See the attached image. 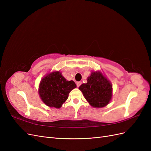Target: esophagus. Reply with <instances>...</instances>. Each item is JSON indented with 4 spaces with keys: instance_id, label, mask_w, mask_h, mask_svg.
Listing matches in <instances>:
<instances>
[{
    "instance_id": "esophagus-1",
    "label": "esophagus",
    "mask_w": 151,
    "mask_h": 151,
    "mask_svg": "<svg viewBox=\"0 0 151 151\" xmlns=\"http://www.w3.org/2000/svg\"><path fill=\"white\" fill-rule=\"evenodd\" d=\"M76 84H77V86L78 87V88H79V86L81 85L82 83H81V82H77V83Z\"/></svg>"
}]
</instances>
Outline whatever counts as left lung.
<instances>
[{
    "mask_svg": "<svg viewBox=\"0 0 151 151\" xmlns=\"http://www.w3.org/2000/svg\"><path fill=\"white\" fill-rule=\"evenodd\" d=\"M90 105L103 108L110 102L112 98V84L100 71L91 72L88 83L79 88Z\"/></svg>",
    "mask_w": 151,
    "mask_h": 151,
    "instance_id": "left-lung-1",
    "label": "left lung"
}]
</instances>
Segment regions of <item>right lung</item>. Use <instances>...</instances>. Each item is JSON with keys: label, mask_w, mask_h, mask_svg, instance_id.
<instances>
[{"label": "right lung", "mask_w": 151, "mask_h": 151, "mask_svg": "<svg viewBox=\"0 0 151 151\" xmlns=\"http://www.w3.org/2000/svg\"><path fill=\"white\" fill-rule=\"evenodd\" d=\"M76 87L74 81H67L61 72L55 71L42 79L38 93L42 101L48 106L60 108L69 93Z\"/></svg>", "instance_id": "obj_1"}]
</instances>
